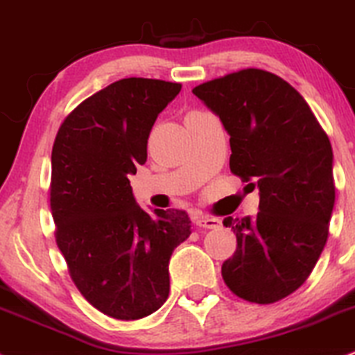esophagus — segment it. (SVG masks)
I'll use <instances>...</instances> for the list:
<instances>
[{"label": "esophagus", "instance_id": "1", "mask_svg": "<svg viewBox=\"0 0 355 355\" xmlns=\"http://www.w3.org/2000/svg\"><path fill=\"white\" fill-rule=\"evenodd\" d=\"M199 227H206V229H216L220 227V220L218 218H209V216H201L196 220Z\"/></svg>", "mask_w": 355, "mask_h": 355}]
</instances>
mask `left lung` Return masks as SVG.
Here are the masks:
<instances>
[{"instance_id": "left-lung-1", "label": "left lung", "mask_w": 355, "mask_h": 355, "mask_svg": "<svg viewBox=\"0 0 355 355\" xmlns=\"http://www.w3.org/2000/svg\"><path fill=\"white\" fill-rule=\"evenodd\" d=\"M231 136L229 168L259 189V212L226 218L237 249L223 277L237 297L281 301L299 289L324 251L336 201L331 141L289 83L243 69L196 86Z\"/></svg>"}]
</instances>
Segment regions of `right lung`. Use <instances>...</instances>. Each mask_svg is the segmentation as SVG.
<instances>
[{
	"instance_id": "1",
	"label": "right lung",
	"mask_w": 355,
	"mask_h": 355,
	"mask_svg": "<svg viewBox=\"0 0 355 355\" xmlns=\"http://www.w3.org/2000/svg\"><path fill=\"white\" fill-rule=\"evenodd\" d=\"M179 83L126 78L83 101L54 139L51 211L73 282L103 314L136 320L169 295V259L191 234L181 209L137 206L129 178Z\"/></svg>"
}]
</instances>
